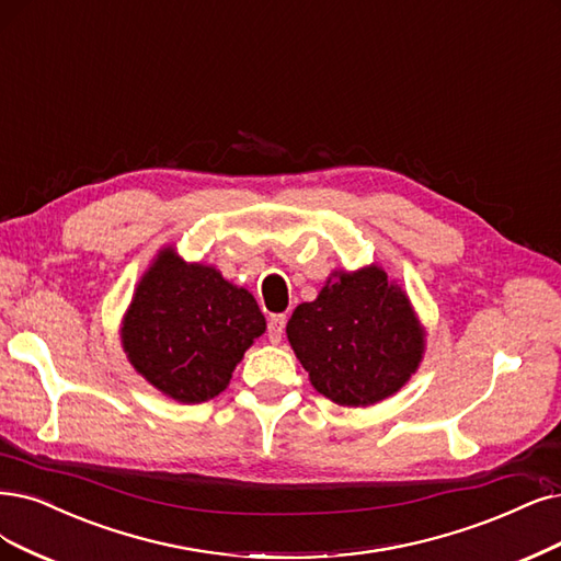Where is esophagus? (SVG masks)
<instances>
[{
    "mask_svg": "<svg viewBox=\"0 0 561 561\" xmlns=\"http://www.w3.org/2000/svg\"><path fill=\"white\" fill-rule=\"evenodd\" d=\"M284 328H286V317L284 314H273L267 319V340L273 344H279L282 335H284Z\"/></svg>",
    "mask_w": 561,
    "mask_h": 561,
    "instance_id": "obj_1",
    "label": "esophagus"
}]
</instances>
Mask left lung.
<instances>
[{"mask_svg": "<svg viewBox=\"0 0 561 561\" xmlns=\"http://www.w3.org/2000/svg\"><path fill=\"white\" fill-rule=\"evenodd\" d=\"M286 337L312 386L342 407L377 404L419 369L425 330L402 288L379 265L333 273L296 307Z\"/></svg>", "mask_w": 561, "mask_h": 561, "instance_id": "1", "label": "left lung"}]
</instances>
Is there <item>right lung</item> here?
Instances as JSON below:
<instances>
[{
  "instance_id": "obj_1",
  "label": "right lung",
  "mask_w": 561,
  "mask_h": 561,
  "mask_svg": "<svg viewBox=\"0 0 561 561\" xmlns=\"http://www.w3.org/2000/svg\"><path fill=\"white\" fill-rule=\"evenodd\" d=\"M265 333L254 296L213 265L157 254L122 319V346L138 375L165 398L198 404L231 381L244 351Z\"/></svg>"
}]
</instances>
